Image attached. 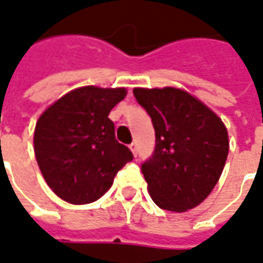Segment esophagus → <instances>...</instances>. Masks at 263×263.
<instances>
[{
  "mask_svg": "<svg viewBox=\"0 0 263 263\" xmlns=\"http://www.w3.org/2000/svg\"><path fill=\"white\" fill-rule=\"evenodd\" d=\"M130 150H132V153H133V156H137V144H136V143H132V144H130Z\"/></svg>",
  "mask_w": 263,
  "mask_h": 263,
  "instance_id": "obj_1",
  "label": "esophagus"
}]
</instances>
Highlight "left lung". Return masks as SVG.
Returning a JSON list of instances; mask_svg holds the SVG:
<instances>
[{"mask_svg": "<svg viewBox=\"0 0 263 263\" xmlns=\"http://www.w3.org/2000/svg\"><path fill=\"white\" fill-rule=\"evenodd\" d=\"M152 117L156 150L141 165L152 200L163 210L185 212L215 187L230 152L224 122L200 99L178 87H135Z\"/></svg>", "mask_w": 263, "mask_h": 263, "instance_id": "1", "label": "left lung"}]
</instances>
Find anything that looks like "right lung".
<instances>
[{
	"label": "right lung",
	"mask_w": 263,
	"mask_h": 263,
	"mask_svg": "<svg viewBox=\"0 0 263 263\" xmlns=\"http://www.w3.org/2000/svg\"><path fill=\"white\" fill-rule=\"evenodd\" d=\"M126 87L82 86L53 102L39 116L33 150L52 191L69 204H89L111 187L117 171L133 158L115 137L109 113Z\"/></svg>",
	"instance_id": "1"
}]
</instances>
